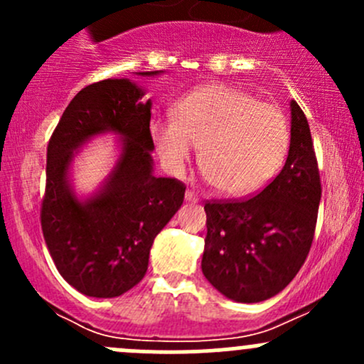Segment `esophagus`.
Instances as JSON below:
<instances>
[{"label": "esophagus", "instance_id": "esophagus-1", "mask_svg": "<svg viewBox=\"0 0 364 364\" xmlns=\"http://www.w3.org/2000/svg\"><path fill=\"white\" fill-rule=\"evenodd\" d=\"M185 199L188 200V203H199V196H197L196 192H192V190H186Z\"/></svg>", "mask_w": 364, "mask_h": 364}]
</instances>
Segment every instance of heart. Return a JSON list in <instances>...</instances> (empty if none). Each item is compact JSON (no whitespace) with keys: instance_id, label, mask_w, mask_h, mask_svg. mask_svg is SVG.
Here are the masks:
<instances>
[{"instance_id":"obj_1","label":"heart","mask_w":364,"mask_h":364,"mask_svg":"<svg viewBox=\"0 0 364 364\" xmlns=\"http://www.w3.org/2000/svg\"><path fill=\"white\" fill-rule=\"evenodd\" d=\"M174 116L155 117L149 137L171 174L185 172L197 146L205 179L229 197L262 190L284 165L291 146L285 114L247 91L208 84L178 98Z\"/></svg>"}]
</instances>
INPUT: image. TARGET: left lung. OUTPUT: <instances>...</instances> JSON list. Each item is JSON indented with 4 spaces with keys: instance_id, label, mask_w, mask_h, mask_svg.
<instances>
[{
    "instance_id": "obj_1",
    "label": "left lung",
    "mask_w": 364,
    "mask_h": 364,
    "mask_svg": "<svg viewBox=\"0 0 364 364\" xmlns=\"http://www.w3.org/2000/svg\"><path fill=\"white\" fill-rule=\"evenodd\" d=\"M291 117V146L280 174L250 199L204 205L203 273L237 303H259L284 291L314 241L321 176L306 116L294 100Z\"/></svg>"
}]
</instances>
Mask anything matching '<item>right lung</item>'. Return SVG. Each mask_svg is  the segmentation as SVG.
<instances>
[{
  "mask_svg": "<svg viewBox=\"0 0 364 364\" xmlns=\"http://www.w3.org/2000/svg\"><path fill=\"white\" fill-rule=\"evenodd\" d=\"M142 97L144 91L130 79H105L82 87L47 146L40 211L43 240L61 277L91 297L121 296L144 278L156 234L185 199L181 181L153 174L151 100L142 102ZM105 131L124 137L120 160L105 186L79 201L68 183L73 151Z\"/></svg>",
  "mask_w": 364,
  "mask_h": 364,
  "instance_id": "obj_1",
  "label": "right lung"
}]
</instances>
